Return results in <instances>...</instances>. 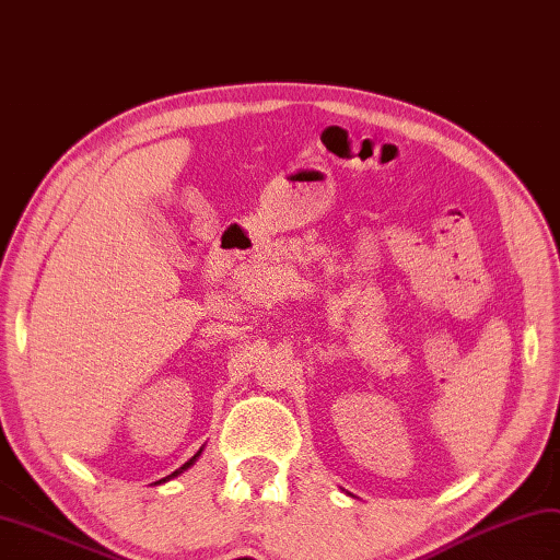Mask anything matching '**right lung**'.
Here are the masks:
<instances>
[{"instance_id":"right-lung-1","label":"right lung","mask_w":560,"mask_h":560,"mask_svg":"<svg viewBox=\"0 0 560 560\" xmlns=\"http://www.w3.org/2000/svg\"><path fill=\"white\" fill-rule=\"evenodd\" d=\"M200 452H203V447H200V450H198V452H196V454H194V456L189 458V462H186V464H184L182 468H177L175 472H170V476H167V478H163V480H170V478H177V476H179V472H184L186 468H191V466H194V464L198 462V456H200Z\"/></svg>"}]
</instances>
